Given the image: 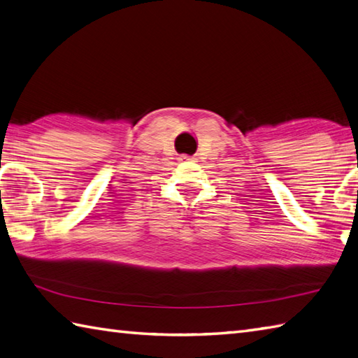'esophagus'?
I'll use <instances>...</instances> for the list:
<instances>
[{
    "instance_id": "obj_1",
    "label": "esophagus",
    "mask_w": 358,
    "mask_h": 358,
    "mask_svg": "<svg viewBox=\"0 0 358 358\" xmlns=\"http://www.w3.org/2000/svg\"><path fill=\"white\" fill-rule=\"evenodd\" d=\"M185 158H186V159H189V158H187V157H185Z\"/></svg>"
}]
</instances>
